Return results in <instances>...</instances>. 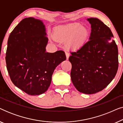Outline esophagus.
Segmentation results:
<instances>
[{"label":"esophagus","mask_w":123,"mask_h":123,"mask_svg":"<svg viewBox=\"0 0 123 123\" xmlns=\"http://www.w3.org/2000/svg\"><path fill=\"white\" fill-rule=\"evenodd\" d=\"M65 55H66V57H67V59L68 60V58H69V54L68 53H65Z\"/></svg>","instance_id":"esophagus-1"}]
</instances>
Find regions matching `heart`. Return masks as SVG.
<instances>
[{
	"label": "heart",
	"mask_w": 123,
	"mask_h": 123,
	"mask_svg": "<svg viewBox=\"0 0 123 123\" xmlns=\"http://www.w3.org/2000/svg\"><path fill=\"white\" fill-rule=\"evenodd\" d=\"M88 31L80 23L68 24L60 26L56 29L53 37L59 41H65V48L76 50L82 47L86 41Z\"/></svg>",
	"instance_id": "b5f03b06"
}]
</instances>
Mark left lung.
Wrapping results in <instances>:
<instances>
[{"label":"left lung","instance_id":"left-lung-1","mask_svg":"<svg viewBox=\"0 0 123 123\" xmlns=\"http://www.w3.org/2000/svg\"><path fill=\"white\" fill-rule=\"evenodd\" d=\"M91 26L89 41L71 52L72 81L78 91L93 94L112 81L118 69V49L110 28L96 18L87 19Z\"/></svg>","mask_w":123,"mask_h":123}]
</instances>
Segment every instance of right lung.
I'll list each match as a JSON object with an SVG mask.
<instances>
[{
    "label": "right lung",
    "instance_id": "add662e5",
    "mask_svg": "<svg viewBox=\"0 0 123 123\" xmlns=\"http://www.w3.org/2000/svg\"><path fill=\"white\" fill-rule=\"evenodd\" d=\"M43 21L26 18L18 23L8 40L6 60L14 85L30 95H39L48 90L58 65L66 59L60 50L47 53L48 43Z\"/></svg>",
    "mask_w": 123,
    "mask_h": 123
}]
</instances>
